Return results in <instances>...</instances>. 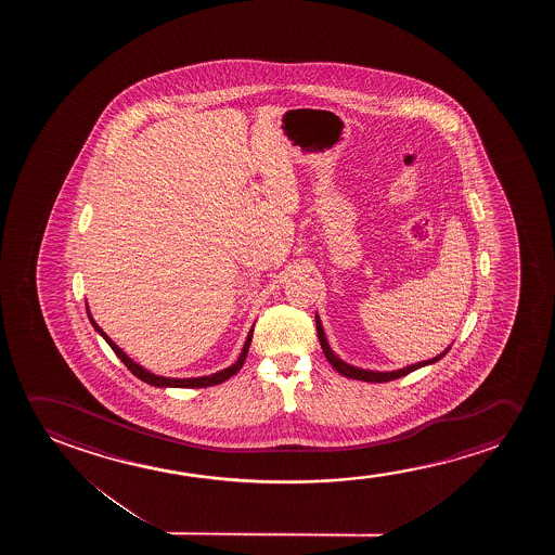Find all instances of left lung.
Instances as JSON below:
<instances>
[{
	"instance_id": "1",
	"label": "left lung",
	"mask_w": 555,
	"mask_h": 555,
	"mask_svg": "<svg viewBox=\"0 0 555 555\" xmlns=\"http://www.w3.org/2000/svg\"><path fill=\"white\" fill-rule=\"evenodd\" d=\"M314 319H317V332H319V341L320 345H322L324 354H326L327 362L334 365L335 372L341 373V375L349 377V379L365 380V383H387V380L400 379V377H403V375L415 372V370H418V367H425V365L438 362V360H441V358L446 357V354L449 352V349H451V347H448V349L443 350V352L438 354V357L430 358V360H423V362H418V364L408 365V367L396 370V372H372V370H362V367H354V365L343 362L341 358L337 357L334 350L330 349L326 334H324V327H322V322H320L319 314H317Z\"/></svg>"
}]
</instances>
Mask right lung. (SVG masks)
Returning a JSON list of instances; mask_svg holds the SVG:
<instances>
[{"mask_svg": "<svg viewBox=\"0 0 555 555\" xmlns=\"http://www.w3.org/2000/svg\"><path fill=\"white\" fill-rule=\"evenodd\" d=\"M87 314H89V320H91L92 327L99 332L104 339H106L107 345L114 349L115 354L119 357L122 364L129 367L130 372L137 375L138 379L144 380L147 385H153V387H175V388H203V387H212V385H220L223 380H228L229 377H233L241 367H243L244 360H246V354H248V349H250L251 341V332H254V327L250 330V334L246 337V343H244L243 352H241V357L236 360L235 364L229 365L225 370H221V372L212 373V375H205V377H190V379H172V377H160V375H155V373L147 372L144 370L142 365L137 364L132 358L127 357L125 352H122L117 345H115L109 337H107L104 332H102V327L94 322V319L91 317V312H89V307H87Z\"/></svg>", "mask_w": 555, "mask_h": 555, "instance_id": "obj_1", "label": "right lung"}]
</instances>
